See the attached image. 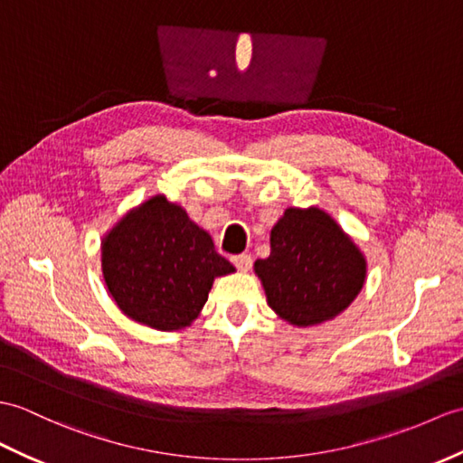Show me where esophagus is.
<instances>
[{"label":"esophagus","instance_id":"1","mask_svg":"<svg viewBox=\"0 0 463 463\" xmlns=\"http://www.w3.org/2000/svg\"><path fill=\"white\" fill-rule=\"evenodd\" d=\"M232 260V264L239 268V270H242V272H246V270H250V266H252V256L250 254H236V256H232L231 258Z\"/></svg>","mask_w":463,"mask_h":463}]
</instances>
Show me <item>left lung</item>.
<instances>
[{"label":"left lung","instance_id":"1","mask_svg":"<svg viewBox=\"0 0 463 463\" xmlns=\"http://www.w3.org/2000/svg\"><path fill=\"white\" fill-rule=\"evenodd\" d=\"M270 256L254 262L278 316L292 326L324 324L347 309L367 276V262L327 213L286 209L270 232Z\"/></svg>","mask_w":463,"mask_h":463}]
</instances>
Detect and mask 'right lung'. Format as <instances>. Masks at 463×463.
<instances>
[{
	"label": "right lung",
	"mask_w": 463,
	"mask_h": 463,
	"mask_svg": "<svg viewBox=\"0 0 463 463\" xmlns=\"http://www.w3.org/2000/svg\"><path fill=\"white\" fill-rule=\"evenodd\" d=\"M106 286L128 317L159 331L191 326L213 280L234 272L185 209L156 195L102 241Z\"/></svg>",
	"instance_id": "right-lung-1"
}]
</instances>
